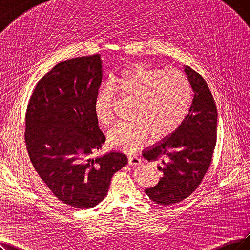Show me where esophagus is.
Segmentation results:
<instances>
[{"mask_svg": "<svg viewBox=\"0 0 250 250\" xmlns=\"http://www.w3.org/2000/svg\"><path fill=\"white\" fill-rule=\"evenodd\" d=\"M128 163L130 165L136 166V165H141L143 163V161H142V159H139L136 156H129L128 157Z\"/></svg>", "mask_w": 250, "mask_h": 250, "instance_id": "1", "label": "esophagus"}]
</instances>
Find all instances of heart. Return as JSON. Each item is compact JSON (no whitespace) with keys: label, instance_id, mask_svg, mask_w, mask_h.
Here are the masks:
<instances>
[{"label":"heart","instance_id":"heart-1","mask_svg":"<svg viewBox=\"0 0 250 250\" xmlns=\"http://www.w3.org/2000/svg\"><path fill=\"white\" fill-rule=\"evenodd\" d=\"M114 91L133 98L130 121L117 123L107 133L112 147L132 153L149 134L160 139L173 133L187 118L193 102V89L177 69L133 64L115 75L96 92L93 111L97 122L107 126L113 119Z\"/></svg>","mask_w":250,"mask_h":250}]
</instances>
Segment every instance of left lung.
I'll return each instance as SVG.
<instances>
[{
  "label": "left lung",
  "mask_w": 250,
  "mask_h": 250,
  "mask_svg": "<svg viewBox=\"0 0 250 250\" xmlns=\"http://www.w3.org/2000/svg\"><path fill=\"white\" fill-rule=\"evenodd\" d=\"M184 69L194 92L188 114L173 133L143 152L162 172L155 187L146 188L148 198L161 205L181 202L195 191L210 166L216 144L213 96L201 75L189 66Z\"/></svg>",
  "instance_id": "1"
}]
</instances>
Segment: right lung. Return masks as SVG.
I'll list each match as a JSON object with an SVG mask.
<instances>
[{
  "label": "right lung",
  "instance_id": "obj_1",
  "mask_svg": "<svg viewBox=\"0 0 250 250\" xmlns=\"http://www.w3.org/2000/svg\"><path fill=\"white\" fill-rule=\"evenodd\" d=\"M102 79L99 54L67 59L40 80L27 104L31 161L58 200L76 209L103 201L113 175L128 162L121 152L93 156L105 142L93 111Z\"/></svg>",
  "mask_w": 250,
  "mask_h": 250
}]
</instances>
